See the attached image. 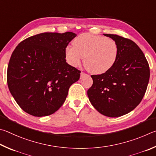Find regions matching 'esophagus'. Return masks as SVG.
<instances>
[{
    "label": "esophagus",
    "mask_w": 156,
    "mask_h": 156,
    "mask_svg": "<svg viewBox=\"0 0 156 156\" xmlns=\"http://www.w3.org/2000/svg\"><path fill=\"white\" fill-rule=\"evenodd\" d=\"M87 75L86 73H81V76H80V78L81 79H82L83 77H84V76H86Z\"/></svg>",
    "instance_id": "34e87169"
}]
</instances>
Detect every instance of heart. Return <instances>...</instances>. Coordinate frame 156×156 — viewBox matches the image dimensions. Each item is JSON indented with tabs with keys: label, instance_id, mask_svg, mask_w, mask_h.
Masks as SVG:
<instances>
[{
	"label": "heart",
	"instance_id": "heart-1",
	"mask_svg": "<svg viewBox=\"0 0 156 156\" xmlns=\"http://www.w3.org/2000/svg\"><path fill=\"white\" fill-rule=\"evenodd\" d=\"M73 46L65 48L67 62L73 66L80 64L83 57V64L89 72L103 74L115 64L119 47L115 41L108 37L90 34L79 35L74 39Z\"/></svg>",
	"mask_w": 156,
	"mask_h": 156
}]
</instances>
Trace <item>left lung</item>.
Here are the masks:
<instances>
[{"label":"left lung","instance_id":"1","mask_svg":"<svg viewBox=\"0 0 156 156\" xmlns=\"http://www.w3.org/2000/svg\"><path fill=\"white\" fill-rule=\"evenodd\" d=\"M103 35L116 42L118 57L107 72L91 76L93 84L87 94L99 113L119 117L132 111L143 99L149 81V66L143 51L132 40Z\"/></svg>","mask_w":156,"mask_h":156}]
</instances>
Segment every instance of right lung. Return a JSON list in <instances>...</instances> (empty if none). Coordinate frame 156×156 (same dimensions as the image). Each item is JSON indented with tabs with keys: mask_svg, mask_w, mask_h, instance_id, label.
Listing matches in <instances>:
<instances>
[{
	"mask_svg": "<svg viewBox=\"0 0 156 156\" xmlns=\"http://www.w3.org/2000/svg\"><path fill=\"white\" fill-rule=\"evenodd\" d=\"M73 32L42 33L16 46L7 68V84L18 105L32 116L55 112L64 103L81 71L68 64L65 48Z\"/></svg>",
	"mask_w": 156,
	"mask_h": 156,
	"instance_id": "1",
	"label": "right lung"
}]
</instances>
